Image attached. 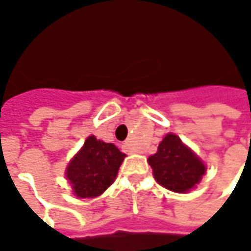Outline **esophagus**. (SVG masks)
<instances>
[{
    "mask_svg": "<svg viewBox=\"0 0 251 251\" xmlns=\"http://www.w3.org/2000/svg\"><path fill=\"white\" fill-rule=\"evenodd\" d=\"M122 149H124V151H125V153H127V154H130L131 151H133V150H131V148H130V145H129V144L122 145Z\"/></svg>",
    "mask_w": 251,
    "mask_h": 251,
    "instance_id": "1",
    "label": "esophagus"
}]
</instances>
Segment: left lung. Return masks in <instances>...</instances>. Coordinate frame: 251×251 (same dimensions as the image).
I'll return each mask as SVG.
<instances>
[{
	"mask_svg": "<svg viewBox=\"0 0 251 251\" xmlns=\"http://www.w3.org/2000/svg\"><path fill=\"white\" fill-rule=\"evenodd\" d=\"M149 163L157 182L176 193L189 192L205 174V165L174 134L163 138Z\"/></svg>",
	"mask_w": 251,
	"mask_h": 251,
	"instance_id": "left-lung-1",
	"label": "left lung"
}]
</instances>
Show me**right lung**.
I'll list each match as a JSON object with an SVG mask.
<instances>
[{"instance_id": "1", "label": "right lung", "mask_w": 251, "mask_h": 251, "mask_svg": "<svg viewBox=\"0 0 251 251\" xmlns=\"http://www.w3.org/2000/svg\"><path fill=\"white\" fill-rule=\"evenodd\" d=\"M125 157L116 145L89 137L66 170L74 194L79 198L102 194L113 183Z\"/></svg>"}]
</instances>
